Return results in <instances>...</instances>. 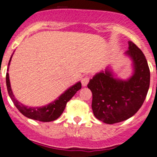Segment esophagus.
I'll return each mask as SVG.
<instances>
[{
	"label": "esophagus",
	"instance_id": "esophagus-1",
	"mask_svg": "<svg viewBox=\"0 0 157 157\" xmlns=\"http://www.w3.org/2000/svg\"><path fill=\"white\" fill-rule=\"evenodd\" d=\"M89 82V77H84L81 79V84L83 86H87V84H88Z\"/></svg>",
	"mask_w": 157,
	"mask_h": 157
}]
</instances>
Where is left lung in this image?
<instances>
[{
	"mask_svg": "<svg viewBox=\"0 0 157 157\" xmlns=\"http://www.w3.org/2000/svg\"><path fill=\"white\" fill-rule=\"evenodd\" d=\"M125 53L132 61L133 74L127 80L116 78L109 67L96 73L87 87L92 92L94 117L108 124L126 121L143 104L149 91L150 71L142 51L133 42Z\"/></svg>",
	"mask_w": 157,
	"mask_h": 157,
	"instance_id": "1",
	"label": "left lung"
}]
</instances>
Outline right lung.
Listing matches in <instances>:
<instances>
[{
    "mask_svg": "<svg viewBox=\"0 0 157 157\" xmlns=\"http://www.w3.org/2000/svg\"><path fill=\"white\" fill-rule=\"evenodd\" d=\"M12 57V56L10 58L8 66L10 65ZM6 85L10 98L15 104V107L19 109V112L29 119L42 121V122H50V121H56V119H58L64 111L66 103L73 98V96L77 93V91L81 88V83L79 81L72 87H69L66 91H65L63 94H62L54 101L49 103L44 106L31 107L23 105L15 98V96L12 93L11 84H10L8 73H6Z\"/></svg>",
    "mask_w": 157,
    "mask_h": 157,
    "instance_id": "right-lung-1",
    "label": "right lung"
}]
</instances>
